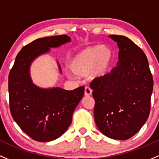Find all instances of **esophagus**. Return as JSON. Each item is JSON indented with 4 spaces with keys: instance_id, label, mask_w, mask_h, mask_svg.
<instances>
[{
    "instance_id": "1",
    "label": "esophagus",
    "mask_w": 159,
    "mask_h": 159,
    "mask_svg": "<svg viewBox=\"0 0 159 159\" xmlns=\"http://www.w3.org/2000/svg\"><path fill=\"white\" fill-rule=\"evenodd\" d=\"M84 94L86 96H89L92 95V89L89 87H86L85 88V92Z\"/></svg>"
}]
</instances>
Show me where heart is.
<instances>
[{
    "label": "heart",
    "instance_id": "obj_1",
    "mask_svg": "<svg viewBox=\"0 0 159 159\" xmlns=\"http://www.w3.org/2000/svg\"><path fill=\"white\" fill-rule=\"evenodd\" d=\"M114 60L113 51L102 44L89 46L80 50L70 58L68 67L77 76L89 74L93 80H102L110 73Z\"/></svg>",
    "mask_w": 159,
    "mask_h": 159
}]
</instances>
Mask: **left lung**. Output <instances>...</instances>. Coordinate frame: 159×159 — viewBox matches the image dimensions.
Wrapping results in <instances>:
<instances>
[{"label":"left lung","instance_id":"8db88e82","mask_svg":"<svg viewBox=\"0 0 159 159\" xmlns=\"http://www.w3.org/2000/svg\"><path fill=\"white\" fill-rule=\"evenodd\" d=\"M119 49L118 66L90 84L98 129L112 139L126 140L140 130L150 112L152 75L142 50L122 35H109Z\"/></svg>","mask_w":159,"mask_h":159}]
</instances>
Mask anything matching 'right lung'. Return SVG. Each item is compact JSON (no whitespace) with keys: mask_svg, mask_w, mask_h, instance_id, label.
<instances>
[{"mask_svg":"<svg viewBox=\"0 0 159 159\" xmlns=\"http://www.w3.org/2000/svg\"><path fill=\"white\" fill-rule=\"evenodd\" d=\"M70 41L67 35L37 39L21 49L10 71L11 116L23 132L37 142L55 140L67 130L73 112L83 97L85 87L70 91L61 87H40L31 78V64L37 57L50 53L51 48H58Z\"/></svg>","mask_w":159,"mask_h":159,"instance_id":"1","label":"right lung"}]
</instances>
